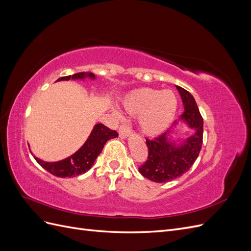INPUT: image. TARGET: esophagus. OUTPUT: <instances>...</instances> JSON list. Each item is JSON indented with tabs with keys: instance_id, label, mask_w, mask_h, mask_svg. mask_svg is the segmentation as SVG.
Returning a JSON list of instances; mask_svg holds the SVG:
<instances>
[{
	"instance_id": "34e87169",
	"label": "esophagus",
	"mask_w": 251,
	"mask_h": 251,
	"mask_svg": "<svg viewBox=\"0 0 251 251\" xmlns=\"http://www.w3.org/2000/svg\"><path fill=\"white\" fill-rule=\"evenodd\" d=\"M118 133H119L120 137L125 139V138L127 137L128 135L131 134V128H130V126H128L127 125H123V126H120Z\"/></svg>"
}]
</instances>
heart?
<instances>
[{"label":"heart","instance_id":"1","mask_svg":"<svg viewBox=\"0 0 251 251\" xmlns=\"http://www.w3.org/2000/svg\"><path fill=\"white\" fill-rule=\"evenodd\" d=\"M124 105L132 115L139 116L141 133L154 137L162 134L172 124L177 112L178 100L171 90L139 88L126 96Z\"/></svg>","mask_w":251,"mask_h":251}]
</instances>
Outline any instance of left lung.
Masks as SVG:
<instances>
[{
  "label": "left lung",
  "instance_id": "1",
  "mask_svg": "<svg viewBox=\"0 0 251 251\" xmlns=\"http://www.w3.org/2000/svg\"><path fill=\"white\" fill-rule=\"evenodd\" d=\"M184 105L180 121L194 133L183 141L172 140L171 131L158 136L153 140L147 139L149 149L148 160L139 168L143 177L157 183H163L185 174L198 158L203 141V118L193 95L176 86ZM177 124V123H176Z\"/></svg>",
  "mask_w": 251,
  "mask_h": 251
}]
</instances>
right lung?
Segmentation results:
<instances>
[{"label":"right lung","mask_w":251,"mask_h":251,"mask_svg":"<svg viewBox=\"0 0 251 251\" xmlns=\"http://www.w3.org/2000/svg\"><path fill=\"white\" fill-rule=\"evenodd\" d=\"M85 78L95 79V75L91 72H79L69 75V76L60 77L56 81ZM117 136L118 133L116 131L110 130L102 124H97L94 126L92 132H91L86 142L83 143V146L70 157L56 162H46L36 157H34V159L42 168L56 177H75L85 174L92 168L96 158L101 153L105 142L112 138H116Z\"/></svg>","instance_id":"obj_1"}]
</instances>
